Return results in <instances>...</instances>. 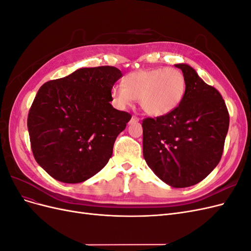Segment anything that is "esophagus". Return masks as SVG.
Segmentation results:
<instances>
[{"label": "esophagus", "mask_w": 251, "mask_h": 251, "mask_svg": "<svg viewBox=\"0 0 251 251\" xmlns=\"http://www.w3.org/2000/svg\"><path fill=\"white\" fill-rule=\"evenodd\" d=\"M131 121H133V123H138V121H139V118H138L137 116H133V117H132V119H131Z\"/></svg>", "instance_id": "obj_1"}]
</instances>
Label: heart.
<instances>
[{
  "label": "heart",
  "instance_id": "b5f03b06",
  "mask_svg": "<svg viewBox=\"0 0 251 251\" xmlns=\"http://www.w3.org/2000/svg\"><path fill=\"white\" fill-rule=\"evenodd\" d=\"M184 75L174 68H155L127 75L124 86L112 89L113 101L118 108H126L139 100L141 109L154 117L165 116L176 110L185 95Z\"/></svg>",
  "mask_w": 251,
  "mask_h": 251
}]
</instances>
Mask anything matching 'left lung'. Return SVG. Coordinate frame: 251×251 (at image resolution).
Returning <instances> with one entry per match:
<instances>
[{"instance_id": "1", "label": "left lung", "mask_w": 251, "mask_h": 251, "mask_svg": "<svg viewBox=\"0 0 251 251\" xmlns=\"http://www.w3.org/2000/svg\"><path fill=\"white\" fill-rule=\"evenodd\" d=\"M186 82L183 100L165 116L142 121L143 157L156 176L172 187L206 178L221 160L229 114L219 91L191 66L177 64Z\"/></svg>"}]
</instances>
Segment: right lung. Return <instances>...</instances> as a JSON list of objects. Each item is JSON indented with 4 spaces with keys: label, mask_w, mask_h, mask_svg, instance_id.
Masks as SVG:
<instances>
[{
    "label": "right lung",
    "mask_w": 251,
    "mask_h": 251,
    "mask_svg": "<svg viewBox=\"0 0 251 251\" xmlns=\"http://www.w3.org/2000/svg\"><path fill=\"white\" fill-rule=\"evenodd\" d=\"M121 76L111 66L80 68L37 91L28 132L36 162L52 178L80 183L108 163L114 142L132 117L110 103Z\"/></svg>",
    "instance_id": "1"
}]
</instances>
